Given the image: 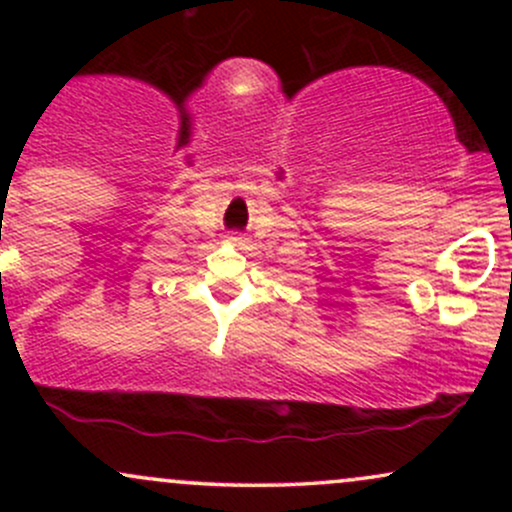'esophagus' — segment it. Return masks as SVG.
<instances>
[{
    "label": "esophagus",
    "mask_w": 512,
    "mask_h": 512,
    "mask_svg": "<svg viewBox=\"0 0 512 512\" xmlns=\"http://www.w3.org/2000/svg\"><path fill=\"white\" fill-rule=\"evenodd\" d=\"M231 240H233V243H238V245H243V243H245V238L240 236V233H236V236H231Z\"/></svg>",
    "instance_id": "1"
}]
</instances>
